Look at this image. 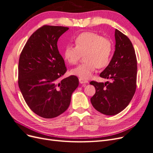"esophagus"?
<instances>
[{"label": "esophagus", "instance_id": "34e87169", "mask_svg": "<svg viewBox=\"0 0 153 153\" xmlns=\"http://www.w3.org/2000/svg\"><path fill=\"white\" fill-rule=\"evenodd\" d=\"M79 82L80 83V84H87L88 81L86 80L82 79V78H79Z\"/></svg>", "mask_w": 153, "mask_h": 153}]
</instances>
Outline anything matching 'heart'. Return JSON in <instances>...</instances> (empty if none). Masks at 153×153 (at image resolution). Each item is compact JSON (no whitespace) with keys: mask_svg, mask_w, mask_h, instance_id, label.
Instances as JSON below:
<instances>
[{"mask_svg":"<svg viewBox=\"0 0 153 153\" xmlns=\"http://www.w3.org/2000/svg\"><path fill=\"white\" fill-rule=\"evenodd\" d=\"M76 47L67 45L63 55L66 61L71 65L76 64L84 54L85 63L72 69V75L87 80L91 77L96 68H102L109 64L113 52V45L108 38L91 32H85L75 39Z\"/></svg>","mask_w":153,"mask_h":153,"instance_id":"1","label":"heart"}]
</instances>
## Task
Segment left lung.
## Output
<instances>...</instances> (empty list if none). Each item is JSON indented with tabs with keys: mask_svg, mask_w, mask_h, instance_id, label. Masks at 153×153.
I'll return each instance as SVG.
<instances>
[{
	"mask_svg": "<svg viewBox=\"0 0 153 153\" xmlns=\"http://www.w3.org/2000/svg\"><path fill=\"white\" fill-rule=\"evenodd\" d=\"M115 52L111 61L100 73L101 78L110 82L90 84L96 89L91 98L94 108L106 115L121 112L129 105L135 94L137 85V61L131 41L119 30L115 31Z\"/></svg>",
	"mask_w": 153,
	"mask_h": 153,
	"instance_id": "1",
	"label": "left lung"
}]
</instances>
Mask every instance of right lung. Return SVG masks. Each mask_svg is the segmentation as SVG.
Listing matches in <instances>:
<instances>
[{
  "mask_svg": "<svg viewBox=\"0 0 153 153\" xmlns=\"http://www.w3.org/2000/svg\"><path fill=\"white\" fill-rule=\"evenodd\" d=\"M68 29L43 26L31 35L20 54L18 86L29 107L41 117L52 119L65 112L79 84L74 75L60 80L66 68L57 44Z\"/></svg>",
  "mask_w": 153,
  "mask_h": 153,
  "instance_id": "1",
  "label": "right lung"
}]
</instances>
